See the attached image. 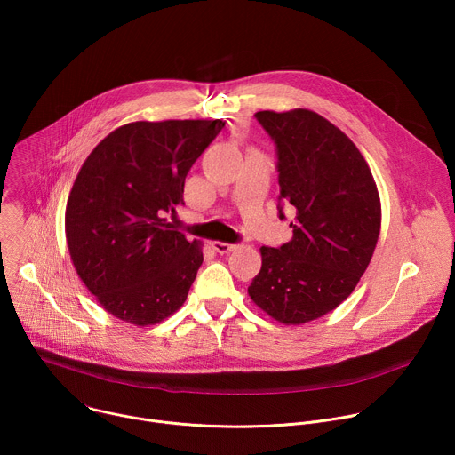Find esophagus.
Wrapping results in <instances>:
<instances>
[{"instance_id": "esophagus-1", "label": "esophagus", "mask_w": 455, "mask_h": 455, "mask_svg": "<svg viewBox=\"0 0 455 455\" xmlns=\"http://www.w3.org/2000/svg\"><path fill=\"white\" fill-rule=\"evenodd\" d=\"M212 248H214L218 253H230V251L235 248V244L221 243V241H214V243H212Z\"/></svg>"}]
</instances>
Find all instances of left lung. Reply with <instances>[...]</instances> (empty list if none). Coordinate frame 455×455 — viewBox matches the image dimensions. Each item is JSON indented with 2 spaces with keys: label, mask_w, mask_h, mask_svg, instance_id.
I'll return each instance as SVG.
<instances>
[{
  "label": "left lung",
  "mask_w": 455,
  "mask_h": 455,
  "mask_svg": "<svg viewBox=\"0 0 455 455\" xmlns=\"http://www.w3.org/2000/svg\"><path fill=\"white\" fill-rule=\"evenodd\" d=\"M255 118L277 146L279 200L295 209V220L291 241L261 248L248 295L295 326L333 311L356 288L379 235V194L358 148L318 113L299 108Z\"/></svg>",
  "instance_id": "1"
}]
</instances>
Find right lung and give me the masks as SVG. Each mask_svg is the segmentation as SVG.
Listing matches in <instances>:
<instances>
[{
	"mask_svg": "<svg viewBox=\"0 0 455 455\" xmlns=\"http://www.w3.org/2000/svg\"><path fill=\"white\" fill-rule=\"evenodd\" d=\"M225 127L216 120L132 122L86 158L70 190L64 228L74 267L113 316L153 326L187 299L202 243L171 230L185 176Z\"/></svg>",
	"mask_w": 455,
	"mask_h": 455,
	"instance_id": "right-lung-1",
	"label": "right lung"
}]
</instances>
